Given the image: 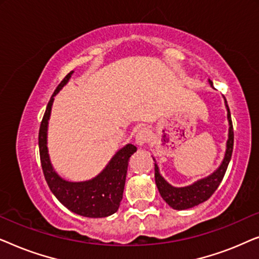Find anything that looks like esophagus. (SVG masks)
I'll list each match as a JSON object with an SVG mask.
<instances>
[{"mask_svg":"<svg viewBox=\"0 0 259 259\" xmlns=\"http://www.w3.org/2000/svg\"><path fill=\"white\" fill-rule=\"evenodd\" d=\"M151 131L147 127H141L136 134V144L138 146H143L151 140Z\"/></svg>","mask_w":259,"mask_h":259,"instance_id":"34e87169","label":"esophagus"}]
</instances>
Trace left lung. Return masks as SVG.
I'll list each match as a JSON object with an SVG mask.
<instances>
[{
	"mask_svg": "<svg viewBox=\"0 0 259 259\" xmlns=\"http://www.w3.org/2000/svg\"><path fill=\"white\" fill-rule=\"evenodd\" d=\"M210 81L212 86V81ZM225 106L226 109H228V120L230 126L229 139L228 143H226L225 157L223 159L221 166L217 168V171H214L211 176L206 177V178L198 180V182L190 186L175 187L172 186L171 184L166 182L164 177L159 173L158 165L154 164V178L155 184H157V187L159 190V193H160L162 199H164L172 208H175V210H186V208H191L204 203L205 200H207L208 198L214 193V191L218 189L219 184L222 183L223 178H224L229 162L231 160L233 150V126L231 120V113H230V108L226 100Z\"/></svg>",
	"mask_w": 259,
	"mask_h": 259,
	"instance_id": "left-lung-1",
	"label": "left lung"
}]
</instances>
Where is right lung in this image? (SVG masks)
Returning a JSON list of instances; mask_svg holds the SVG:
<instances>
[{"label": "right lung", "mask_w": 259, "mask_h": 259, "mask_svg": "<svg viewBox=\"0 0 259 259\" xmlns=\"http://www.w3.org/2000/svg\"><path fill=\"white\" fill-rule=\"evenodd\" d=\"M73 70L67 74L49 100L38 131V148L42 171L49 189L63 206L74 213L88 218L108 217L118 211L122 199L128 160L137 147L132 144L119 150L101 173L86 182H68L61 178L51 164L47 147L48 120L54 97L68 82Z\"/></svg>", "instance_id": "right-lung-1"}]
</instances>
